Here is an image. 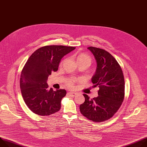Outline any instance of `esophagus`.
Segmentation results:
<instances>
[{
  "mask_svg": "<svg viewBox=\"0 0 147 147\" xmlns=\"http://www.w3.org/2000/svg\"><path fill=\"white\" fill-rule=\"evenodd\" d=\"M68 94L70 97H74L77 94V93L74 92H68Z\"/></svg>",
  "mask_w": 147,
  "mask_h": 147,
  "instance_id": "esophagus-1",
  "label": "esophagus"
}]
</instances>
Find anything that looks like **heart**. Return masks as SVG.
I'll return each instance as SVG.
<instances>
[{
  "instance_id": "b5f03b06",
  "label": "heart",
  "mask_w": 147,
  "mask_h": 147,
  "mask_svg": "<svg viewBox=\"0 0 147 147\" xmlns=\"http://www.w3.org/2000/svg\"><path fill=\"white\" fill-rule=\"evenodd\" d=\"M76 60L77 63H81V62H88L91 63V58L85 54H80L77 56L76 57ZM76 82V79L75 78H71L67 82V85L69 87H73L74 86V83Z\"/></svg>"
}]
</instances>
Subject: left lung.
Instances as JSON below:
<instances>
[{"label": "left lung", "mask_w": 147, "mask_h": 147, "mask_svg": "<svg viewBox=\"0 0 147 147\" xmlns=\"http://www.w3.org/2000/svg\"><path fill=\"white\" fill-rule=\"evenodd\" d=\"M87 49L97 62L91 82L94 87H99L98 96L90 100L84 94L85 101L80 105V110L90 120L102 122L111 118L122 104L125 90L124 75L121 67L108 51L94 47Z\"/></svg>", "instance_id": "1"}]
</instances>
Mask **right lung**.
Segmentation results:
<instances>
[{
    "label": "right lung",
    "instance_id": "obj_1",
    "mask_svg": "<svg viewBox=\"0 0 147 147\" xmlns=\"http://www.w3.org/2000/svg\"><path fill=\"white\" fill-rule=\"evenodd\" d=\"M75 49L57 45L44 46L36 50L26 63L20 76V87L23 100L33 113L45 116L60 110L66 91L49 90L47 81L52 71H57L61 59Z\"/></svg>",
    "mask_w": 147,
    "mask_h": 147
}]
</instances>
